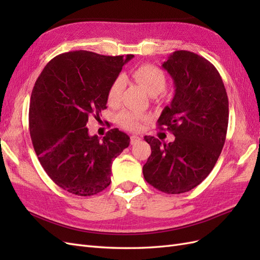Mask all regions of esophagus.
Returning <instances> with one entry per match:
<instances>
[{
    "label": "esophagus",
    "instance_id": "1",
    "mask_svg": "<svg viewBox=\"0 0 260 260\" xmlns=\"http://www.w3.org/2000/svg\"><path fill=\"white\" fill-rule=\"evenodd\" d=\"M140 140H141V138L138 137V136H131V137H130V143H131L132 145H135V144H137L138 142H140Z\"/></svg>",
    "mask_w": 260,
    "mask_h": 260
}]
</instances>
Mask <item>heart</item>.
I'll use <instances>...</instances> for the list:
<instances>
[{"mask_svg":"<svg viewBox=\"0 0 260 260\" xmlns=\"http://www.w3.org/2000/svg\"><path fill=\"white\" fill-rule=\"evenodd\" d=\"M132 77L143 89L149 94L155 96L160 94L166 88V76L164 72L154 65L145 64L137 67L132 72ZM125 86V78L122 75L117 76L108 89V103L116 106L120 103L122 92ZM145 119V116L132 111H122L117 116V122L122 128L131 131L140 128V122Z\"/></svg>","mask_w":260,"mask_h":260,"instance_id":"b5f03b06","label":"heart"}]
</instances>
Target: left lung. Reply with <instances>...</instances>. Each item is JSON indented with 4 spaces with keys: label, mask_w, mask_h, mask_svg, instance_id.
Listing matches in <instances>:
<instances>
[{
    "label": "left lung",
    "mask_w": 260,
    "mask_h": 260,
    "mask_svg": "<svg viewBox=\"0 0 260 260\" xmlns=\"http://www.w3.org/2000/svg\"><path fill=\"white\" fill-rule=\"evenodd\" d=\"M161 66L174 80L175 95L157 122L176 139L165 143L144 137L152 154L143 176L157 190L180 194L198 186L215 167L225 141L229 101L218 70L200 55L176 51Z\"/></svg>",
    "instance_id": "obj_1"
}]
</instances>
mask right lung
<instances>
[{
    "label": "right lung",
    "mask_w": 260,
    "mask_h": 260,
    "mask_svg": "<svg viewBox=\"0 0 260 260\" xmlns=\"http://www.w3.org/2000/svg\"><path fill=\"white\" fill-rule=\"evenodd\" d=\"M135 57L88 51L59 54L37 79L30 99L29 130L36 154L59 187L79 196L111 184L112 164L130 138L117 128L103 139L90 136L89 117L106 108L108 89L122 66Z\"/></svg>",
    "instance_id": "add662e5"
}]
</instances>
